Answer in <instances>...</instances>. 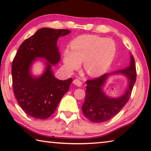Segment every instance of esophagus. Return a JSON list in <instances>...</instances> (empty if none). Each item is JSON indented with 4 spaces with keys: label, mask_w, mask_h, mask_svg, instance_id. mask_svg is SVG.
<instances>
[{
    "label": "esophagus",
    "mask_w": 151,
    "mask_h": 151,
    "mask_svg": "<svg viewBox=\"0 0 151 151\" xmlns=\"http://www.w3.org/2000/svg\"><path fill=\"white\" fill-rule=\"evenodd\" d=\"M73 84H75V85H76L77 86H81L82 82L80 80H79V79L76 78L73 81Z\"/></svg>",
    "instance_id": "esophagus-1"
}]
</instances>
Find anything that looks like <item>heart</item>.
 <instances>
[{
    "instance_id": "obj_1",
    "label": "heart",
    "mask_w": 151,
    "mask_h": 151,
    "mask_svg": "<svg viewBox=\"0 0 151 151\" xmlns=\"http://www.w3.org/2000/svg\"><path fill=\"white\" fill-rule=\"evenodd\" d=\"M71 50L64 52L63 62L68 70L77 69L84 61V68L91 76H99L111 67L116 55L112 39L96 35H82L70 43Z\"/></svg>"
}]
</instances>
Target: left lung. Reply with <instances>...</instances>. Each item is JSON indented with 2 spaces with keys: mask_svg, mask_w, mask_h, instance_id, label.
I'll return each mask as SVG.
<instances>
[{
  "mask_svg": "<svg viewBox=\"0 0 151 151\" xmlns=\"http://www.w3.org/2000/svg\"><path fill=\"white\" fill-rule=\"evenodd\" d=\"M116 73H122L126 76L129 85L124 95L118 98H112L106 95L102 91V86L110 75ZM136 79V66L133 56L131 55L129 67L86 81L85 98L82 106L84 115L89 121L97 123L106 122L116 115L129 100Z\"/></svg>",
  "mask_w": 151,
  "mask_h": 151,
  "instance_id": "8db88e82",
  "label": "left lung"
}]
</instances>
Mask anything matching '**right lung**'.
Wrapping results in <instances>:
<instances>
[{"label": "right lung", "mask_w": 151, "mask_h": 151, "mask_svg": "<svg viewBox=\"0 0 151 151\" xmlns=\"http://www.w3.org/2000/svg\"><path fill=\"white\" fill-rule=\"evenodd\" d=\"M70 32L66 29H40L20 45L12 61L14 96L25 113L33 118L46 119L52 115L72 83V78L65 81L55 78L51 68L60 59L58 39ZM36 58L47 60L44 73L39 78L30 73Z\"/></svg>", "instance_id": "1"}]
</instances>
